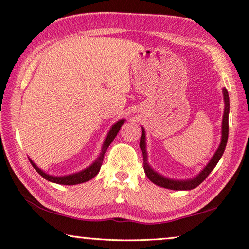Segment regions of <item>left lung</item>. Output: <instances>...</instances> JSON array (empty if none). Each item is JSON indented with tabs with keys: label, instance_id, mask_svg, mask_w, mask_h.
Instances as JSON below:
<instances>
[{
	"label": "left lung",
	"instance_id": "left-lung-1",
	"mask_svg": "<svg viewBox=\"0 0 249 249\" xmlns=\"http://www.w3.org/2000/svg\"><path fill=\"white\" fill-rule=\"evenodd\" d=\"M223 97H224V114L222 120V137H221V142L218 148V150L212 157L209 163L203 169L196 178H193L191 179H185V180H175L171 178H166L164 176L158 174L157 172L153 171L150 165L148 163L147 160V150H146V135H144V129L142 127V137H140L139 147L142 149V157H143V170L146 173L147 178L151 180L153 184L158 185L160 187H164L168 189H174V191H189V189H194L197 187L198 185H200L203 180L207 178V176L211 173V171L215 168V165L218 164L219 160L222 157L223 152L225 150L229 137V112H230V99L228 90L223 88Z\"/></svg>",
	"mask_w": 249,
	"mask_h": 249
}]
</instances>
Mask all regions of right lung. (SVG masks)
Wrapping results in <instances>:
<instances>
[{"instance_id": "obj_1", "label": "right lung", "mask_w": 249, "mask_h": 249, "mask_svg": "<svg viewBox=\"0 0 249 249\" xmlns=\"http://www.w3.org/2000/svg\"><path fill=\"white\" fill-rule=\"evenodd\" d=\"M125 122V120H120L117 121L116 123L112 126V128L110 129V132L107 133V138L103 142V146L101 149L100 156L98 157V159L93 162V163L88 166L87 169H85L83 171L78 172V173H74V174H70V175H64V176H52L49 175L47 173H44L42 170H40L37 165H36L33 161H30V163L33 164V166L35 168V170L38 172V173L44 178L46 179H48L49 182L52 183H56V184H61V185H76V184H80V183H85L87 180L93 178L96 176L99 171H100V168L102 165V161H103V157H105V153L107 151V149L109 148V146L111 144V142L114 140L115 136L119 133V130L121 129L122 125Z\"/></svg>"}]
</instances>
